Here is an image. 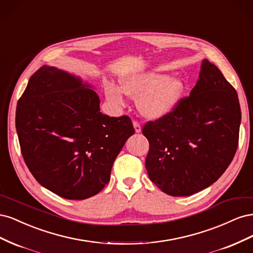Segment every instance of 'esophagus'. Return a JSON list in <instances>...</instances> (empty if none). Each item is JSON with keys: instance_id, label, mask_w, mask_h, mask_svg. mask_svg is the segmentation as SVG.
<instances>
[{"instance_id": "1", "label": "esophagus", "mask_w": 253, "mask_h": 253, "mask_svg": "<svg viewBox=\"0 0 253 253\" xmlns=\"http://www.w3.org/2000/svg\"><path fill=\"white\" fill-rule=\"evenodd\" d=\"M133 126L135 128V132L136 133H140L141 132V126L139 125L138 121H133Z\"/></svg>"}]
</instances>
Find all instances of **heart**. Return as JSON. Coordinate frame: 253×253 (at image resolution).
Instances as JSON below:
<instances>
[{"mask_svg": "<svg viewBox=\"0 0 253 253\" xmlns=\"http://www.w3.org/2000/svg\"><path fill=\"white\" fill-rule=\"evenodd\" d=\"M185 83L177 77L147 72L126 76L120 79V88L113 84L105 86V96L115 105L125 104V95L138 98L137 106L144 117L159 119L170 114L178 104Z\"/></svg>", "mask_w": 253, "mask_h": 253, "instance_id": "1", "label": "heart"}]
</instances>
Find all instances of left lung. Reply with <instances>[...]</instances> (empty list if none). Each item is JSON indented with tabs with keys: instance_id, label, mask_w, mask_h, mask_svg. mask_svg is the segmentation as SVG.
<instances>
[{
	"instance_id": "left-lung-1",
	"label": "left lung",
	"mask_w": 253,
	"mask_h": 253,
	"mask_svg": "<svg viewBox=\"0 0 253 253\" xmlns=\"http://www.w3.org/2000/svg\"><path fill=\"white\" fill-rule=\"evenodd\" d=\"M241 118L236 90L204 59L190 96L142 128L150 143L145 169L152 182L171 196H190L210 187L235 155Z\"/></svg>"
}]
</instances>
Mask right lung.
I'll list each match as a JSON object with an SVG mask.
<instances>
[{"label":"right lung","mask_w":253,"mask_h":253,"mask_svg":"<svg viewBox=\"0 0 253 253\" xmlns=\"http://www.w3.org/2000/svg\"><path fill=\"white\" fill-rule=\"evenodd\" d=\"M80 77L43 65L19 99L16 127L37 181L66 200H85L110 181L115 159L135 133L127 116L100 112V99Z\"/></svg>","instance_id":"1"}]
</instances>
